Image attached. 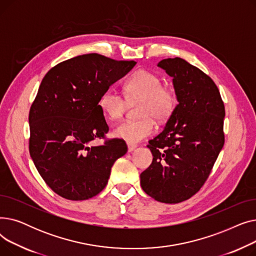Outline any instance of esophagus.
I'll use <instances>...</instances> for the list:
<instances>
[{
	"label": "esophagus",
	"instance_id": "34e87169",
	"mask_svg": "<svg viewBox=\"0 0 256 256\" xmlns=\"http://www.w3.org/2000/svg\"><path fill=\"white\" fill-rule=\"evenodd\" d=\"M137 148V145L135 144H128V152H132Z\"/></svg>",
	"mask_w": 256,
	"mask_h": 256
}]
</instances>
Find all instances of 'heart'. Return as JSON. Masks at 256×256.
Segmentation results:
<instances>
[{
  "instance_id": "obj_1",
  "label": "heart",
  "mask_w": 256,
  "mask_h": 256,
  "mask_svg": "<svg viewBox=\"0 0 256 256\" xmlns=\"http://www.w3.org/2000/svg\"><path fill=\"white\" fill-rule=\"evenodd\" d=\"M162 85V78L145 70H138L130 76L124 86L126 98L130 102L141 100L139 115L143 118L124 121L113 130L114 137L128 144H137L154 132L156 124L152 118L163 122L172 115L176 104V94ZM126 100L110 89L102 96L100 106L108 119L116 120L124 114Z\"/></svg>"
}]
</instances>
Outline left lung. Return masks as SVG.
Returning <instances> with one entry per match:
<instances>
[{
	"instance_id": "obj_1",
	"label": "left lung",
	"mask_w": 256,
	"mask_h": 256,
	"mask_svg": "<svg viewBox=\"0 0 256 256\" xmlns=\"http://www.w3.org/2000/svg\"><path fill=\"white\" fill-rule=\"evenodd\" d=\"M172 78L178 106L147 147L152 163L140 176L143 191L160 202L178 204L208 180L224 145V104L214 80L182 58L158 63Z\"/></svg>"
}]
</instances>
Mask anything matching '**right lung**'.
I'll return each mask as SVG.
<instances>
[{"mask_svg":"<svg viewBox=\"0 0 256 256\" xmlns=\"http://www.w3.org/2000/svg\"><path fill=\"white\" fill-rule=\"evenodd\" d=\"M136 63L87 54L44 76L29 113V150L40 176L59 196L86 200L98 195L115 160L126 154L121 139L90 143L109 132L98 104L102 96Z\"/></svg>","mask_w":256,"mask_h":256,"instance_id":"1","label":"right lung"}]
</instances>
